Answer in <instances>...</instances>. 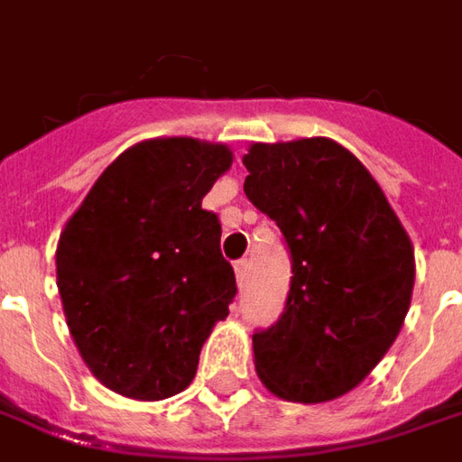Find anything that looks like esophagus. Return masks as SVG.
<instances>
[{
	"mask_svg": "<svg viewBox=\"0 0 462 462\" xmlns=\"http://www.w3.org/2000/svg\"><path fill=\"white\" fill-rule=\"evenodd\" d=\"M234 272H236L238 286H244V284H246V279H249V262H246V259L236 262V263H234Z\"/></svg>",
	"mask_w": 462,
	"mask_h": 462,
	"instance_id": "1",
	"label": "esophagus"
}]
</instances>
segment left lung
I'll return each instance as SVG.
<instances>
[{"instance_id":"8db88e82","label":"left lung","mask_w":462,"mask_h":462,"mask_svg":"<svg viewBox=\"0 0 462 462\" xmlns=\"http://www.w3.org/2000/svg\"><path fill=\"white\" fill-rule=\"evenodd\" d=\"M244 165V193L282 228L294 273L279 322L254 334L256 374L282 400H337L402 329L412 241L380 183L337 140L251 143Z\"/></svg>"}]
</instances>
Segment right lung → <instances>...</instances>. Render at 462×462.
Segmentation results:
<instances>
[{
    "mask_svg": "<svg viewBox=\"0 0 462 462\" xmlns=\"http://www.w3.org/2000/svg\"><path fill=\"white\" fill-rule=\"evenodd\" d=\"M234 163L224 143L151 138L95 180L57 244L67 329L95 380L130 400L183 393L236 276L221 224L200 208Z\"/></svg>",
    "mask_w": 462,
    "mask_h": 462,
    "instance_id": "1",
    "label": "right lung"
}]
</instances>
